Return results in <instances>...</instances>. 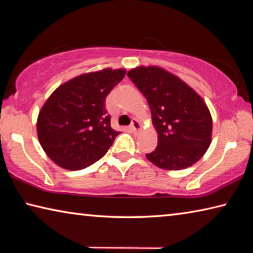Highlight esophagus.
<instances>
[{"label": "esophagus", "mask_w": 253, "mask_h": 253, "mask_svg": "<svg viewBox=\"0 0 253 253\" xmlns=\"http://www.w3.org/2000/svg\"><path fill=\"white\" fill-rule=\"evenodd\" d=\"M130 128H131V130L137 132V131H140V129H142V125H140V123L137 121V119H132Z\"/></svg>", "instance_id": "34e87169"}]
</instances>
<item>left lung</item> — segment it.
<instances>
[{
    "label": "left lung",
    "mask_w": 253,
    "mask_h": 253,
    "mask_svg": "<svg viewBox=\"0 0 253 253\" xmlns=\"http://www.w3.org/2000/svg\"><path fill=\"white\" fill-rule=\"evenodd\" d=\"M127 76L142 91L158 134L146 157L163 169L192 166L211 144L212 117L202 98L178 77L160 67H138Z\"/></svg>",
    "instance_id": "left-lung-1"
}]
</instances>
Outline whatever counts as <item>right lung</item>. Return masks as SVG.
I'll use <instances>...</instances> for the list:
<instances>
[{"instance_id":"right-lung-1","label":"right lung","mask_w":253,"mask_h":253,"mask_svg":"<svg viewBox=\"0 0 253 253\" xmlns=\"http://www.w3.org/2000/svg\"><path fill=\"white\" fill-rule=\"evenodd\" d=\"M125 74L107 68L78 76L59 85L45 101L38 116V138L60 168H88L113 145L119 131L110 126L105 100Z\"/></svg>"}]
</instances>
